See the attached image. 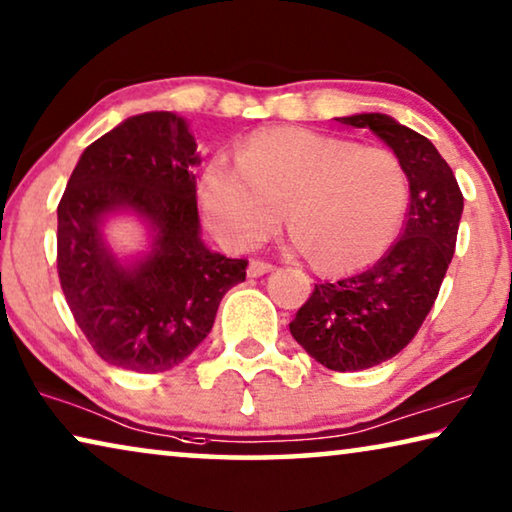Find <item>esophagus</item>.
I'll return each mask as SVG.
<instances>
[{
    "instance_id": "1",
    "label": "esophagus",
    "mask_w": 512,
    "mask_h": 512,
    "mask_svg": "<svg viewBox=\"0 0 512 512\" xmlns=\"http://www.w3.org/2000/svg\"><path fill=\"white\" fill-rule=\"evenodd\" d=\"M274 265L272 263H265V261H258V258H251L249 267H247V274L249 277H263V274L272 272Z\"/></svg>"
}]
</instances>
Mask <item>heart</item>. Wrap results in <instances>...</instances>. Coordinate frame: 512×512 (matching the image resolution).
Wrapping results in <instances>:
<instances>
[{"instance_id": "heart-1", "label": "heart", "mask_w": 512, "mask_h": 512, "mask_svg": "<svg viewBox=\"0 0 512 512\" xmlns=\"http://www.w3.org/2000/svg\"><path fill=\"white\" fill-rule=\"evenodd\" d=\"M208 222L233 247H254L286 210L295 247L322 270H357L387 249L407 208L405 171L384 148L311 130L258 132L201 178Z\"/></svg>"}]
</instances>
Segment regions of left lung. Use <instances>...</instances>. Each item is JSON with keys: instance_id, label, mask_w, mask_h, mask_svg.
I'll return each mask as SVG.
<instances>
[{"instance_id": "obj_1", "label": "left lung", "mask_w": 512, "mask_h": 512, "mask_svg": "<svg viewBox=\"0 0 512 512\" xmlns=\"http://www.w3.org/2000/svg\"><path fill=\"white\" fill-rule=\"evenodd\" d=\"M336 121L380 137L410 183L403 231L387 254L348 279L316 283L290 322V334L313 359L348 373L396 357L419 332L451 265L465 199L451 167L419 132L387 114Z\"/></svg>"}]
</instances>
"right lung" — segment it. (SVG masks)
I'll return each instance as SVG.
<instances>
[{
  "label": "right lung",
  "instance_id": "obj_1",
  "mask_svg": "<svg viewBox=\"0 0 512 512\" xmlns=\"http://www.w3.org/2000/svg\"><path fill=\"white\" fill-rule=\"evenodd\" d=\"M199 162L185 119L146 112L93 141L61 196V290L86 341L116 368L178 366L208 336L222 297L247 277L245 258L201 242L192 174ZM116 209L137 211L154 231V249L132 266L119 264L99 233Z\"/></svg>",
  "mask_w": 512,
  "mask_h": 512
}]
</instances>
